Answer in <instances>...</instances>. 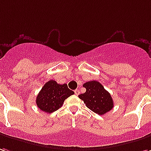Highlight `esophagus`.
Returning a JSON list of instances; mask_svg holds the SVG:
<instances>
[{"instance_id": "34e87169", "label": "esophagus", "mask_w": 151, "mask_h": 151, "mask_svg": "<svg viewBox=\"0 0 151 151\" xmlns=\"http://www.w3.org/2000/svg\"><path fill=\"white\" fill-rule=\"evenodd\" d=\"M74 93H75V95H79V93H80V91H79L78 89H76V90L74 91Z\"/></svg>"}]
</instances>
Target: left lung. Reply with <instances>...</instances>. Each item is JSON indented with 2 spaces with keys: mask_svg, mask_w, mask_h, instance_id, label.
Wrapping results in <instances>:
<instances>
[{
  "mask_svg": "<svg viewBox=\"0 0 151 151\" xmlns=\"http://www.w3.org/2000/svg\"><path fill=\"white\" fill-rule=\"evenodd\" d=\"M86 92L80 94L78 97L83 100L88 109L94 113L103 115L111 110L114 101L107 91L97 81H90L83 84Z\"/></svg>",
  "mask_w": 151,
  "mask_h": 151,
  "instance_id": "left-lung-1",
  "label": "left lung"
}]
</instances>
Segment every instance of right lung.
I'll return each mask as SVG.
<instances>
[{
	"label": "right lung",
	"instance_id": "1",
	"mask_svg": "<svg viewBox=\"0 0 151 151\" xmlns=\"http://www.w3.org/2000/svg\"><path fill=\"white\" fill-rule=\"evenodd\" d=\"M73 94L67 84H59L54 80H50L40 91L36 103L41 110L50 114L60 108L65 99Z\"/></svg>",
	"mask_w": 151,
	"mask_h": 151
}]
</instances>
